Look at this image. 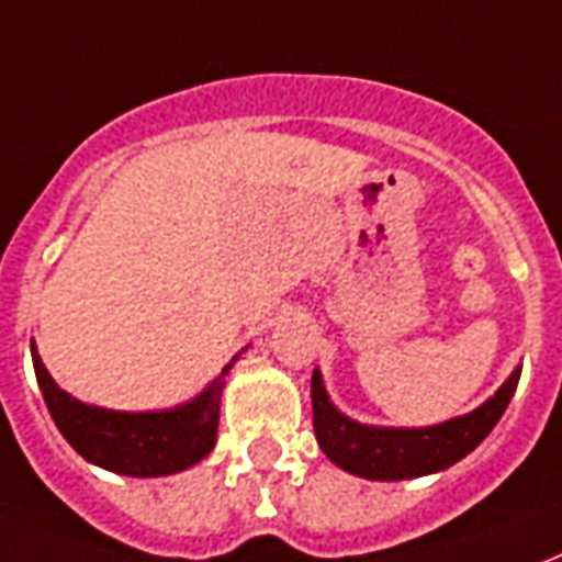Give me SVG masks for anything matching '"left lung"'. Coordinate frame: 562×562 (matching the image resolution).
<instances>
[{"label": "left lung", "instance_id": "8db88e82", "mask_svg": "<svg viewBox=\"0 0 562 562\" xmlns=\"http://www.w3.org/2000/svg\"><path fill=\"white\" fill-rule=\"evenodd\" d=\"M521 369H516L490 402L458 419L430 428H372L342 416L328 402L319 372H313L311 398L316 442L337 467L369 481H407L430 475L454 467L484 442L486 434L507 411Z\"/></svg>", "mask_w": 562, "mask_h": 562}]
</instances>
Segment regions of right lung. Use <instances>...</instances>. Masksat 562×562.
<instances>
[{
    "label": "right lung",
    "instance_id": "1",
    "mask_svg": "<svg viewBox=\"0 0 562 562\" xmlns=\"http://www.w3.org/2000/svg\"><path fill=\"white\" fill-rule=\"evenodd\" d=\"M32 360L52 419L81 458L120 475L158 477L181 472L211 454L220 428L222 386L237 358L193 402L160 413H120L76 402L52 381L34 349Z\"/></svg>",
    "mask_w": 562,
    "mask_h": 562
}]
</instances>
